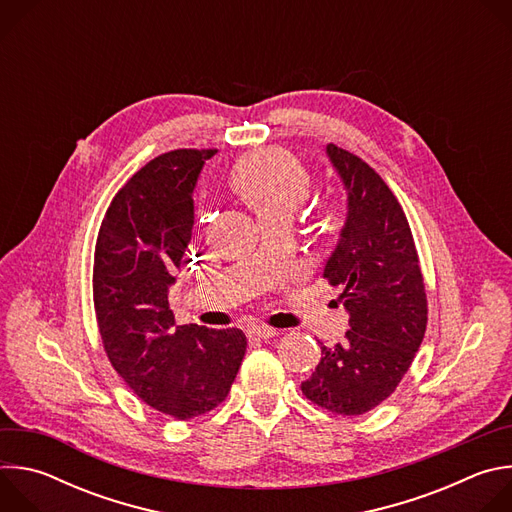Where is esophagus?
I'll list each match as a JSON object with an SVG mask.
<instances>
[{"mask_svg": "<svg viewBox=\"0 0 512 512\" xmlns=\"http://www.w3.org/2000/svg\"><path fill=\"white\" fill-rule=\"evenodd\" d=\"M247 334H249V338L269 340V338H273V336L277 334V330H275V328H271V326H265V324H253V326H249Z\"/></svg>", "mask_w": 512, "mask_h": 512, "instance_id": "34e87169", "label": "esophagus"}]
</instances>
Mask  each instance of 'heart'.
<instances>
[{
  "label": "heart",
  "mask_w": 512,
  "mask_h": 512,
  "mask_svg": "<svg viewBox=\"0 0 512 512\" xmlns=\"http://www.w3.org/2000/svg\"><path fill=\"white\" fill-rule=\"evenodd\" d=\"M310 172L289 152L263 150L243 158L233 170V186L261 221L294 216L310 194Z\"/></svg>",
  "instance_id": "heart-1"
}]
</instances>
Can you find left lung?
<instances>
[{
    "instance_id": "8db88e82",
    "label": "left lung",
    "mask_w": 512,
    "mask_h": 512,
    "mask_svg": "<svg viewBox=\"0 0 512 512\" xmlns=\"http://www.w3.org/2000/svg\"><path fill=\"white\" fill-rule=\"evenodd\" d=\"M348 192L346 223L322 277L340 285L350 314L342 344L322 360L302 393L336 415H362L391 397L427 328V296L407 216L385 180L358 156L326 145Z\"/></svg>"
}]
</instances>
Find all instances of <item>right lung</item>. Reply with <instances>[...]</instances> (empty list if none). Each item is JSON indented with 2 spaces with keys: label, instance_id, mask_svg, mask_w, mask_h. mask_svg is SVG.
<instances>
[{
  "label": "right lung",
  "instance_id": "obj_1",
  "mask_svg": "<svg viewBox=\"0 0 512 512\" xmlns=\"http://www.w3.org/2000/svg\"><path fill=\"white\" fill-rule=\"evenodd\" d=\"M216 152L174 150L145 164L113 196L95 245L93 302L111 367L143 403L180 421L227 399L247 350L239 328L174 326L168 302L192 239V190Z\"/></svg>",
  "mask_w": 512,
  "mask_h": 512
}]
</instances>
